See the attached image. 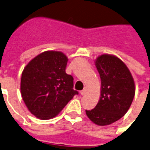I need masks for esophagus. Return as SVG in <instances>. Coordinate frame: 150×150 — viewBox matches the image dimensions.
<instances>
[{"instance_id": "esophagus-1", "label": "esophagus", "mask_w": 150, "mask_h": 150, "mask_svg": "<svg viewBox=\"0 0 150 150\" xmlns=\"http://www.w3.org/2000/svg\"><path fill=\"white\" fill-rule=\"evenodd\" d=\"M80 94H81V96H85V95L86 94V88L82 90V91H81V92H80Z\"/></svg>"}]
</instances>
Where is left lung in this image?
<instances>
[{
  "mask_svg": "<svg viewBox=\"0 0 150 150\" xmlns=\"http://www.w3.org/2000/svg\"><path fill=\"white\" fill-rule=\"evenodd\" d=\"M96 66L101 79L100 99L94 109L86 112L96 125L106 126L129 110L135 96L134 80L123 62L114 55L99 56Z\"/></svg>",
  "mask_w": 150,
  "mask_h": 150,
  "instance_id": "obj_1",
  "label": "left lung"
}]
</instances>
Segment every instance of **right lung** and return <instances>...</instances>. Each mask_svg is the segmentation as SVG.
Listing matches in <instances>:
<instances>
[{
    "label": "right lung",
    "mask_w": 150,
    "mask_h": 150,
    "mask_svg": "<svg viewBox=\"0 0 150 150\" xmlns=\"http://www.w3.org/2000/svg\"><path fill=\"white\" fill-rule=\"evenodd\" d=\"M68 58L47 51L27 64L21 75V92L28 110L41 119L54 117L79 92L73 77L65 72Z\"/></svg>",
    "instance_id": "right-lung-1"
}]
</instances>
